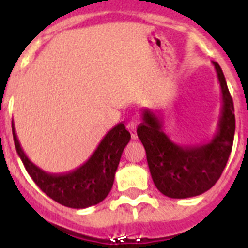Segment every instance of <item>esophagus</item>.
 <instances>
[{"label":"esophagus","mask_w":248,"mask_h":248,"mask_svg":"<svg viewBox=\"0 0 248 248\" xmlns=\"http://www.w3.org/2000/svg\"><path fill=\"white\" fill-rule=\"evenodd\" d=\"M126 128H128V130L131 133V138H133V139H137V122H135V120H130V122L128 123Z\"/></svg>","instance_id":"esophagus-1"}]
</instances>
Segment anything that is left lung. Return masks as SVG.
Segmentation results:
<instances>
[{"instance_id":"left-lung-1","label":"left lung","mask_w":248,"mask_h":248,"mask_svg":"<svg viewBox=\"0 0 248 248\" xmlns=\"http://www.w3.org/2000/svg\"><path fill=\"white\" fill-rule=\"evenodd\" d=\"M221 87V113L217 130L209 143L181 146L163 130V122L150 109L143 110L137 133L146 151L155 186L171 199L198 196L210 190L226 166L235 135V109L220 65L212 62Z\"/></svg>"}]
</instances>
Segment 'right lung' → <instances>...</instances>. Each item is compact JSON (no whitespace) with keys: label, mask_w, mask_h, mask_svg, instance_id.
<instances>
[{"label":"right lung","mask_w":248,"mask_h":248,"mask_svg":"<svg viewBox=\"0 0 248 248\" xmlns=\"http://www.w3.org/2000/svg\"><path fill=\"white\" fill-rule=\"evenodd\" d=\"M12 134L17 154L32 180L52 200L71 209H87L102 202L108 196L123 150L130 140V133L120 123L105 134L83 165L72 171L50 174L32 163L25 154L13 120Z\"/></svg>","instance_id":"add662e5"}]
</instances>
